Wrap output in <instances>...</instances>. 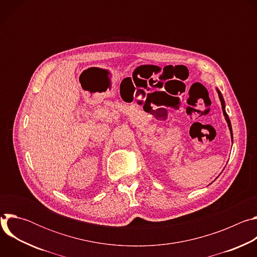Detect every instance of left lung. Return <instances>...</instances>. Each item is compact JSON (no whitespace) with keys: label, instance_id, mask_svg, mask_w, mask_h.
<instances>
[{"label":"left lung","instance_id":"obj_1","mask_svg":"<svg viewBox=\"0 0 257 257\" xmlns=\"http://www.w3.org/2000/svg\"><path fill=\"white\" fill-rule=\"evenodd\" d=\"M216 91H217V94H218V97H219V100H221V103H222V108H223V113H224V116H225V119H226V121H227V123H228V126H229V129H230V132H231V137H232V139H233V132H232V125H231V122H230V119H229V117H228V114H227V112H226V108H225V100H224V97H223V95H222V93H221V91H219L218 89H216Z\"/></svg>","mask_w":257,"mask_h":257}]
</instances>
